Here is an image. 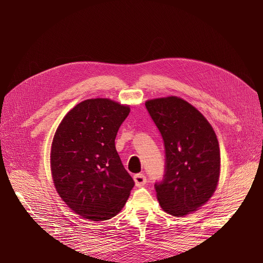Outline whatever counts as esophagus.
I'll use <instances>...</instances> for the list:
<instances>
[{"label":"esophagus","instance_id":"esophagus-1","mask_svg":"<svg viewBox=\"0 0 263 263\" xmlns=\"http://www.w3.org/2000/svg\"><path fill=\"white\" fill-rule=\"evenodd\" d=\"M133 179H134V182H135L136 186H143L147 182L146 176L144 174H136V175H134Z\"/></svg>","mask_w":263,"mask_h":263}]
</instances>
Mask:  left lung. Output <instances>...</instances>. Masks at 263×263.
Wrapping results in <instances>:
<instances>
[{"label": "left lung", "instance_id": "obj_1", "mask_svg": "<svg viewBox=\"0 0 263 263\" xmlns=\"http://www.w3.org/2000/svg\"><path fill=\"white\" fill-rule=\"evenodd\" d=\"M165 146V174L155 184L161 208L174 216L198 210L215 192L220 173L216 134L199 110L176 96L147 100Z\"/></svg>", "mask_w": 263, "mask_h": 263}]
</instances>
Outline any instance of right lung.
I'll list each match as a JSON object with an SVG mask.
<instances>
[{"instance_id": "obj_1", "label": "right lung", "mask_w": 263, "mask_h": 263, "mask_svg": "<svg viewBox=\"0 0 263 263\" xmlns=\"http://www.w3.org/2000/svg\"><path fill=\"white\" fill-rule=\"evenodd\" d=\"M130 106L106 98L87 99L63 118L51 146V173L57 192L80 216L95 222L117 215L134 181L115 147Z\"/></svg>"}]
</instances>
